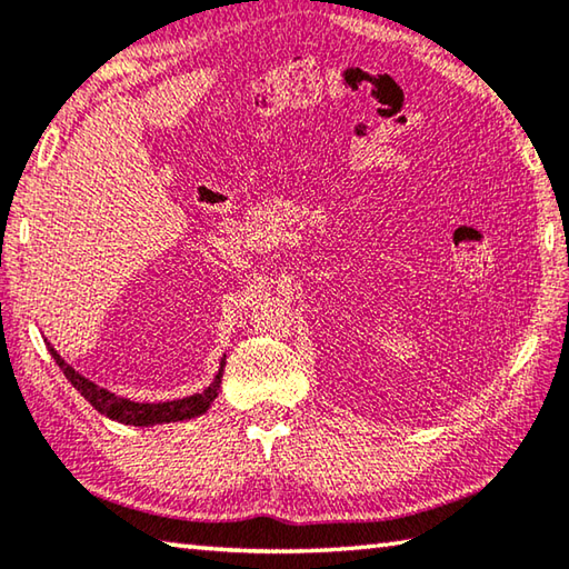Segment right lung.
I'll return each instance as SVG.
<instances>
[{
	"instance_id": "add662e5",
	"label": "right lung",
	"mask_w": 569,
	"mask_h": 569,
	"mask_svg": "<svg viewBox=\"0 0 569 569\" xmlns=\"http://www.w3.org/2000/svg\"><path fill=\"white\" fill-rule=\"evenodd\" d=\"M52 353V359L60 363L62 373L67 381L88 399L94 409L112 421L120 423H132V427H156V423H172V421H186V419H196L200 413H206L210 409V403L216 401L218 389H220V377H223V366L226 359L220 361V371L216 373V381L210 383L206 391L192 393V397L186 399H176V401H158V403H138L122 397H114L108 389L98 387V383L84 379L82 373H77L70 363H64V359L57 353L52 346H47Z\"/></svg>"
}]
</instances>
